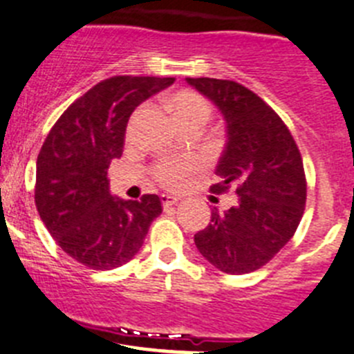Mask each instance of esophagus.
I'll use <instances>...</instances> for the list:
<instances>
[{
  "label": "esophagus",
  "instance_id": "1",
  "mask_svg": "<svg viewBox=\"0 0 354 354\" xmlns=\"http://www.w3.org/2000/svg\"><path fill=\"white\" fill-rule=\"evenodd\" d=\"M178 197L176 196H169V194H164V196H162V205H164V209H169L171 206H174V205H178Z\"/></svg>",
  "mask_w": 354,
  "mask_h": 354
}]
</instances>
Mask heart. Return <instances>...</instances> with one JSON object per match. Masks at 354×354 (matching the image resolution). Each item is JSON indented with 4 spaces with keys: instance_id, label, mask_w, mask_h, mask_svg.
<instances>
[{
    "instance_id": "heart-1",
    "label": "heart",
    "mask_w": 354,
    "mask_h": 354,
    "mask_svg": "<svg viewBox=\"0 0 354 354\" xmlns=\"http://www.w3.org/2000/svg\"><path fill=\"white\" fill-rule=\"evenodd\" d=\"M165 106L183 129H201L212 116V106L203 95L192 90H178L165 98ZM197 169L196 158L164 160L157 165V178L165 185H178Z\"/></svg>"
}]
</instances>
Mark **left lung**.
I'll return each instance as SVG.
<instances>
[{
    "mask_svg": "<svg viewBox=\"0 0 354 354\" xmlns=\"http://www.w3.org/2000/svg\"><path fill=\"white\" fill-rule=\"evenodd\" d=\"M215 104L225 122L227 142L212 192L236 187L238 203L194 234L197 250L231 275L259 270L295 234L307 199L304 162L279 114L254 91L234 81L187 77Z\"/></svg>",
    "mask_w": 354,
    "mask_h": 354,
    "instance_id": "obj_1",
    "label": "left lung"
}]
</instances>
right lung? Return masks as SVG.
<instances>
[{"mask_svg":"<svg viewBox=\"0 0 354 354\" xmlns=\"http://www.w3.org/2000/svg\"><path fill=\"white\" fill-rule=\"evenodd\" d=\"M174 77L116 75L98 82L54 123L37 158L35 203L56 243L91 270L129 263L162 213L160 197H114L107 171L123 153L127 123Z\"/></svg>","mask_w":354,"mask_h":354,"instance_id":"add662e5","label":"right lung"}]
</instances>
